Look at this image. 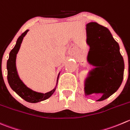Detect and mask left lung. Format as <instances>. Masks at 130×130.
Wrapping results in <instances>:
<instances>
[{
  "mask_svg": "<svg viewBox=\"0 0 130 130\" xmlns=\"http://www.w3.org/2000/svg\"><path fill=\"white\" fill-rule=\"evenodd\" d=\"M87 43L90 46L89 63L98 66L96 72L98 88L93 93H102L97 101H102L114 94L120 87L124 75V63L119 51V46L114 40L109 29L97 23L86 25ZM93 56L98 58V65L90 60ZM92 93H89L91 94Z\"/></svg>",
  "mask_w": 130,
  "mask_h": 130,
  "instance_id": "8db88e82",
  "label": "left lung"
}]
</instances>
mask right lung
Listing matches in <instances>:
<instances>
[{"mask_svg":"<svg viewBox=\"0 0 130 130\" xmlns=\"http://www.w3.org/2000/svg\"><path fill=\"white\" fill-rule=\"evenodd\" d=\"M28 30H26L22 34L18 39L16 44L14 48L9 53V57L7 61V80L10 87L20 97L25 101L30 103H37L39 102L43 101L50 98L55 92L56 88H54L51 91L46 93H38L31 90L28 88L20 79L18 74L16 67V55L20 50V46L22 42L23 39L28 32ZM59 75L57 78V83L58 80Z\"/></svg>","mask_w":130,"mask_h":130,"instance_id":"add662e5","label":"right lung"}]
</instances>
